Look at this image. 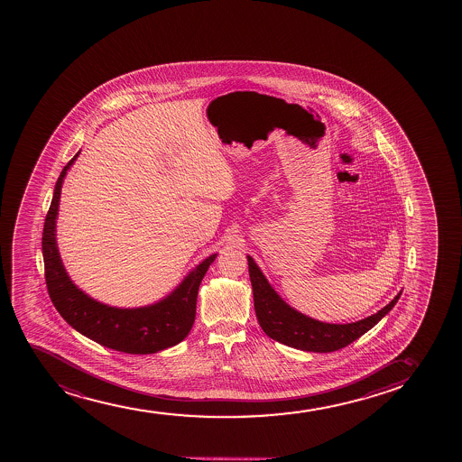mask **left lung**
Masks as SVG:
<instances>
[{
	"mask_svg": "<svg viewBox=\"0 0 462 462\" xmlns=\"http://www.w3.org/2000/svg\"><path fill=\"white\" fill-rule=\"evenodd\" d=\"M248 268L254 294L255 316L260 327L271 339L297 350L331 353L344 348L356 339H359L362 335H365L368 329H372L398 303L399 297L402 294V291L399 292L387 307L382 308L381 311H377L370 318L362 319L359 322L345 325L324 324L303 316L283 302L271 288L250 255Z\"/></svg>",
	"mask_w": 462,
	"mask_h": 462,
	"instance_id": "left-lung-1",
	"label": "left lung"
}]
</instances>
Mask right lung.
Instances as JSON below:
<instances>
[{
	"instance_id": "add662e5",
	"label": "right lung",
	"mask_w": 462,
	"mask_h": 462,
	"mask_svg": "<svg viewBox=\"0 0 462 462\" xmlns=\"http://www.w3.org/2000/svg\"><path fill=\"white\" fill-rule=\"evenodd\" d=\"M79 154L60 174L42 228L44 279L53 307L79 333L97 344L129 355H152L180 344L196 319L197 292L216 254L203 260L179 288L151 307L122 310L97 302L75 287L64 271L55 240V218L64 175Z\"/></svg>"
}]
</instances>
